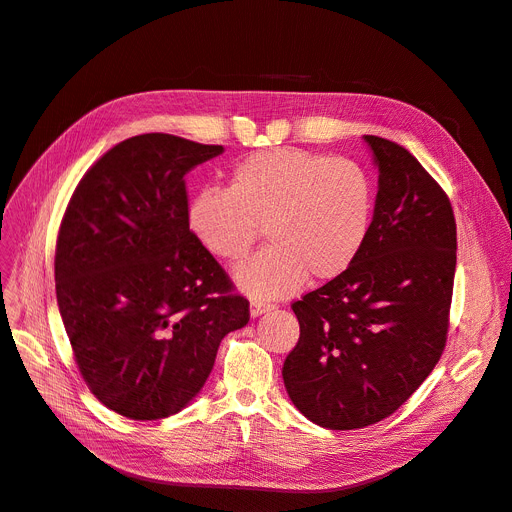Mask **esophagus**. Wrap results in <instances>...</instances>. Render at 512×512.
<instances>
[{"mask_svg":"<svg viewBox=\"0 0 512 512\" xmlns=\"http://www.w3.org/2000/svg\"><path fill=\"white\" fill-rule=\"evenodd\" d=\"M274 307L270 305V303H261V301H253L251 303V315L253 317H259V315H263V313H267V311H272Z\"/></svg>","mask_w":512,"mask_h":512,"instance_id":"obj_1","label":"esophagus"}]
</instances>
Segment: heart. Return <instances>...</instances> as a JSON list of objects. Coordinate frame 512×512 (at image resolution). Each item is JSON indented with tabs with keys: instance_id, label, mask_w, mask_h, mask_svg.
<instances>
[{
	"instance_id": "obj_1",
	"label": "heart",
	"mask_w": 512,
	"mask_h": 512,
	"mask_svg": "<svg viewBox=\"0 0 512 512\" xmlns=\"http://www.w3.org/2000/svg\"><path fill=\"white\" fill-rule=\"evenodd\" d=\"M375 193L355 161L297 147L238 159L230 186H209L186 207V224L220 259L247 257L263 226L272 245L234 270L253 299H280L309 276L332 282L363 253L373 224Z\"/></svg>"
}]
</instances>
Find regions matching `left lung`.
Returning a JSON list of instances; mask_svg holds the SVG:
<instances>
[{
  "label": "left lung",
  "mask_w": 512,
  "mask_h": 512,
  "mask_svg": "<svg viewBox=\"0 0 512 512\" xmlns=\"http://www.w3.org/2000/svg\"><path fill=\"white\" fill-rule=\"evenodd\" d=\"M363 141L380 174L367 245L344 276L292 303L301 338L282 367L292 405L328 429L386 419L432 373L456 270V222L440 184L405 147Z\"/></svg>",
  "instance_id": "8db88e82"
}]
</instances>
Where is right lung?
Returning <instances> with one entry per match:
<instances>
[{"label": "right lung", "mask_w": 512, "mask_h": 512, "mask_svg": "<svg viewBox=\"0 0 512 512\" xmlns=\"http://www.w3.org/2000/svg\"><path fill=\"white\" fill-rule=\"evenodd\" d=\"M224 153L139 134L78 182L56 249L58 307L80 373L107 409L164 419L205 386L222 338L249 324L220 263L186 224L184 176Z\"/></svg>", "instance_id": "add662e5"}]
</instances>
